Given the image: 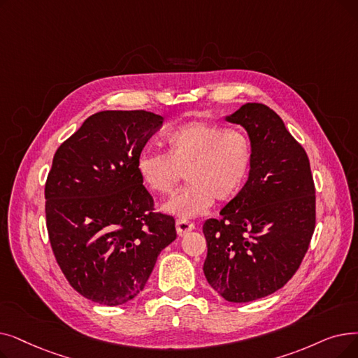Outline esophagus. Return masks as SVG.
Wrapping results in <instances>:
<instances>
[{
	"mask_svg": "<svg viewBox=\"0 0 358 358\" xmlns=\"http://www.w3.org/2000/svg\"><path fill=\"white\" fill-rule=\"evenodd\" d=\"M176 227H177V232H178L180 237H182V236H185V234H189L190 231L194 229V224L190 222V221H187V220H178V221L176 222Z\"/></svg>",
	"mask_w": 358,
	"mask_h": 358,
	"instance_id": "34e87169",
	"label": "esophagus"
}]
</instances>
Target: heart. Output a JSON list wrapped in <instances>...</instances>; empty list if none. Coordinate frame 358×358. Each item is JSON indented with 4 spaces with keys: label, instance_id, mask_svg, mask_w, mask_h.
<instances>
[{
    "label": "heart",
    "instance_id": "heart-1",
    "mask_svg": "<svg viewBox=\"0 0 358 358\" xmlns=\"http://www.w3.org/2000/svg\"><path fill=\"white\" fill-rule=\"evenodd\" d=\"M168 153L145 150L136 168L146 187L157 194H171L182 178L190 182L164 205V210L180 217L205 213L215 199L236 197L250 174L253 148L240 130H225L220 124L189 121L169 130Z\"/></svg>",
    "mask_w": 358,
    "mask_h": 358
}]
</instances>
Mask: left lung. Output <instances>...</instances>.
Instances as JSON below:
<instances>
[{
    "mask_svg": "<svg viewBox=\"0 0 358 358\" xmlns=\"http://www.w3.org/2000/svg\"><path fill=\"white\" fill-rule=\"evenodd\" d=\"M225 120L245 129L253 164L220 220L203 224V272L227 301L248 303L282 288L300 268L316 224L315 182L306 150L269 106L248 102Z\"/></svg>",
    "mask_w": 358,
    "mask_h": 358,
    "instance_id": "8db88e82",
    "label": "left lung"
}]
</instances>
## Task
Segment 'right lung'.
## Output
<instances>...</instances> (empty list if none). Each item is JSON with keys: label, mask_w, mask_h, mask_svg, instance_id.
I'll return each mask as SVG.
<instances>
[{"label": "right lung", "mask_w": 358, "mask_h": 358, "mask_svg": "<svg viewBox=\"0 0 358 358\" xmlns=\"http://www.w3.org/2000/svg\"><path fill=\"white\" fill-rule=\"evenodd\" d=\"M162 121L142 110L101 111L54 155L45 184L51 247L70 285L95 303L137 297L177 238L174 217L153 212L136 168Z\"/></svg>", "instance_id": "add662e5"}]
</instances>
